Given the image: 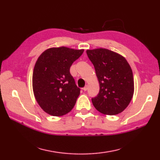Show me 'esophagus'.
Masks as SVG:
<instances>
[{
	"instance_id": "esophagus-1",
	"label": "esophagus",
	"mask_w": 160,
	"mask_h": 160,
	"mask_svg": "<svg viewBox=\"0 0 160 160\" xmlns=\"http://www.w3.org/2000/svg\"><path fill=\"white\" fill-rule=\"evenodd\" d=\"M82 89H83V91H86L87 89H88V86L87 85H86L85 87H84V88H82Z\"/></svg>"
}]
</instances>
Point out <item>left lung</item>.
<instances>
[{"label": "left lung", "instance_id": "1", "mask_svg": "<svg viewBox=\"0 0 160 160\" xmlns=\"http://www.w3.org/2000/svg\"><path fill=\"white\" fill-rule=\"evenodd\" d=\"M100 84V91L91 100L94 107L105 115L123 111L132 98L134 81L131 68L123 56L107 49L87 50Z\"/></svg>", "mask_w": 160, "mask_h": 160}]
</instances>
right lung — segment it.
Returning <instances> with one entry per match:
<instances>
[{"label": "right lung", "instance_id": "add662e5", "mask_svg": "<svg viewBox=\"0 0 160 160\" xmlns=\"http://www.w3.org/2000/svg\"><path fill=\"white\" fill-rule=\"evenodd\" d=\"M83 52L65 47L50 48L37 60L33 91L37 102L47 113L61 116L72 110L80 89L70 73V67Z\"/></svg>", "mask_w": 160, "mask_h": 160}]
</instances>
